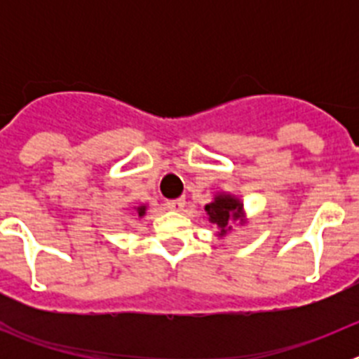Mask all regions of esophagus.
Segmentation results:
<instances>
[{"instance_id": "34e87169", "label": "esophagus", "mask_w": 359, "mask_h": 359, "mask_svg": "<svg viewBox=\"0 0 359 359\" xmlns=\"http://www.w3.org/2000/svg\"><path fill=\"white\" fill-rule=\"evenodd\" d=\"M183 207H185V199H183V198L170 199V201H167V208H169V210L177 212V210H182Z\"/></svg>"}]
</instances>
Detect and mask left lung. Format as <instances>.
<instances>
[{
  "mask_svg": "<svg viewBox=\"0 0 359 359\" xmlns=\"http://www.w3.org/2000/svg\"><path fill=\"white\" fill-rule=\"evenodd\" d=\"M205 210L208 214V221L217 226L219 239L230 233L236 223H239L241 226L248 223L243 201L230 192H215Z\"/></svg>",
  "mask_w": 359,
  "mask_h": 359,
  "instance_id": "1",
  "label": "left lung"
}]
</instances>
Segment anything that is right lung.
Returning <instances> with one entry per match:
<instances>
[{
  "instance_id": "add662e5",
  "label": "right lung",
  "mask_w": 359,
  "mask_h": 359,
  "mask_svg": "<svg viewBox=\"0 0 359 359\" xmlns=\"http://www.w3.org/2000/svg\"><path fill=\"white\" fill-rule=\"evenodd\" d=\"M135 212H136V215L142 219L145 215V212H147V205H140V207H135Z\"/></svg>"
}]
</instances>
